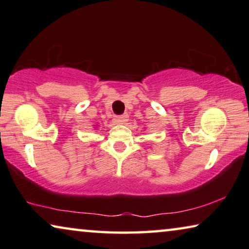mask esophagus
Instances as JSON below:
<instances>
[{
  "instance_id": "esophagus-1",
  "label": "esophagus",
  "mask_w": 249,
  "mask_h": 249,
  "mask_svg": "<svg viewBox=\"0 0 249 249\" xmlns=\"http://www.w3.org/2000/svg\"><path fill=\"white\" fill-rule=\"evenodd\" d=\"M127 120H128V114H122V116H119V117L116 118V121L119 124H125V122H127Z\"/></svg>"
}]
</instances>
